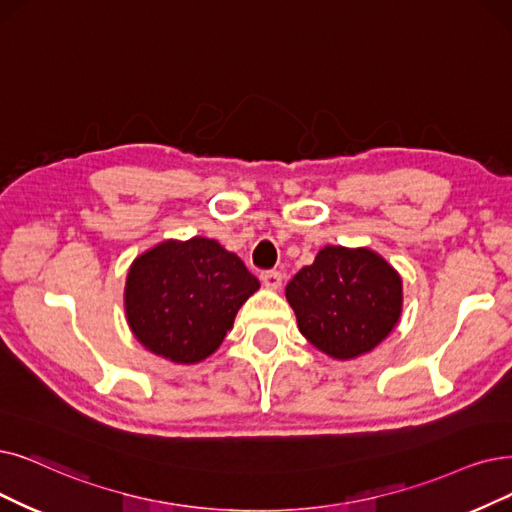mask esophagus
<instances>
[{
  "label": "esophagus",
  "mask_w": 512,
  "mask_h": 512,
  "mask_svg": "<svg viewBox=\"0 0 512 512\" xmlns=\"http://www.w3.org/2000/svg\"><path fill=\"white\" fill-rule=\"evenodd\" d=\"M260 281H262L264 288H269V290H279V288H281V281H283V277H281V273H279V271H264V273H260Z\"/></svg>",
  "instance_id": "1"
}]
</instances>
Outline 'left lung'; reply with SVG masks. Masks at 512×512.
<instances>
[{"instance_id":"obj_1","label":"left lung","mask_w":512,"mask_h":512,"mask_svg":"<svg viewBox=\"0 0 512 512\" xmlns=\"http://www.w3.org/2000/svg\"><path fill=\"white\" fill-rule=\"evenodd\" d=\"M300 334L346 361L370 353L393 332L403 309L399 273L367 248L325 245L285 288Z\"/></svg>"}]
</instances>
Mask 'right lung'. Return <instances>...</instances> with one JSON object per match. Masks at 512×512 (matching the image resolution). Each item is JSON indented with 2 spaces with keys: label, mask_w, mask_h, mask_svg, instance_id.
<instances>
[{
  "label": "right lung",
  "mask_w": 512,
  "mask_h": 512,
  "mask_svg": "<svg viewBox=\"0 0 512 512\" xmlns=\"http://www.w3.org/2000/svg\"><path fill=\"white\" fill-rule=\"evenodd\" d=\"M258 288L239 256L218 241L168 239L132 262L124 292L128 325L151 353L199 363L222 344Z\"/></svg>",
  "instance_id": "obj_1"
}]
</instances>
